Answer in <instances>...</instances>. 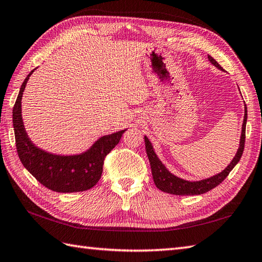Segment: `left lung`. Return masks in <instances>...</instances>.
Returning <instances> with one entry per match:
<instances>
[{
  "instance_id": "obj_1",
  "label": "left lung",
  "mask_w": 262,
  "mask_h": 262,
  "mask_svg": "<svg viewBox=\"0 0 262 262\" xmlns=\"http://www.w3.org/2000/svg\"><path fill=\"white\" fill-rule=\"evenodd\" d=\"M208 59L210 61V63H212L219 70L224 71V69L219 66V63L212 58V56L208 55ZM247 119H248V109H247V105H244V119H243L242 132H241L239 144H238L236 155H235L233 160L230 161L229 165L225 168L223 171H220L211 177L200 179V181H186V179L177 177L176 175H173L172 172L169 171L168 168L163 165L160 159L158 158L150 140H148L146 136H144L147 158H148V161H150L153 181H155L156 186L163 192L169 193V194H175V195H199V194L207 193L210 191V189H212L217 185H219V184L228 176V173L232 171V169L237 165L241 157L243 155Z\"/></svg>"
}]
</instances>
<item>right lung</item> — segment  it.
<instances>
[{
    "label": "right lung",
    "instance_id": "right-lung-1",
    "mask_svg": "<svg viewBox=\"0 0 262 262\" xmlns=\"http://www.w3.org/2000/svg\"><path fill=\"white\" fill-rule=\"evenodd\" d=\"M30 71L20 87L12 111V121L18 156L24 167L51 191L59 193L83 192L100 181L105 156L119 143L126 129L101 136L86 151L77 155H55L36 146L23 121L21 100Z\"/></svg>",
    "mask_w": 262,
    "mask_h": 262
}]
</instances>
